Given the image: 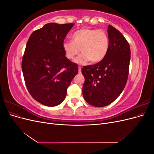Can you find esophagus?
Masks as SVG:
<instances>
[{
    "label": "esophagus",
    "instance_id": "34e87169",
    "mask_svg": "<svg viewBox=\"0 0 154 154\" xmlns=\"http://www.w3.org/2000/svg\"><path fill=\"white\" fill-rule=\"evenodd\" d=\"M78 72L80 74L82 72V68L80 67H78Z\"/></svg>",
    "mask_w": 154,
    "mask_h": 154
}]
</instances>
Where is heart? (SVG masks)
I'll return each mask as SVG.
<instances>
[{
	"label": "heart",
	"instance_id": "heart-1",
	"mask_svg": "<svg viewBox=\"0 0 154 154\" xmlns=\"http://www.w3.org/2000/svg\"><path fill=\"white\" fill-rule=\"evenodd\" d=\"M65 55L69 60H73L80 53L75 62L85 64L91 60L93 63L103 60L108 53L109 39L103 30L83 28L72 35V41H65L62 44Z\"/></svg>",
	"mask_w": 154,
	"mask_h": 154
}]
</instances>
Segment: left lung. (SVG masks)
I'll return each instance as SVG.
<instances>
[{"instance_id": "8db88e82", "label": "left lung", "mask_w": 154, "mask_h": 154, "mask_svg": "<svg viewBox=\"0 0 154 154\" xmlns=\"http://www.w3.org/2000/svg\"><path fill=\"white\" fill-rule=\"evenodd\" d=\"M109 48L105 58L82 69L85 78L83 96L90 105L102 107L118 98L127 82L130 48L127 40L115 27L109 25Z\"/></svg>"}]
</instances>
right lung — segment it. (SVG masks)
<instances>
[{
  "instance_id": "add662e5",
  "label": "right lung",
  "mask_w": 154,
  "mask_h": 154,
  "mask_svg": "<svg viewBox=\"0 0 154 154\" xmlns=\"http://www.w3.org/2000/svg\"><path fill=\"white\" fill-rule=\"evenodd\" d=\"M74 24L49 23L32 32L22 58L27 90L41 104L55 106L63 101L78 66L66 58L63 40Z\"/></svg>"
}]
</instances>
